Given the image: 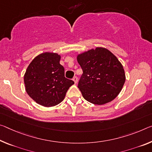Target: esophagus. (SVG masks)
<instances>
[{
	"mask_svg": "<svg viewBox=\"0 0 152 152\" xmlns=\"http://www.w3.org/2000/svg\"><path fill=\"white\" fill-rule=\"evenodd\" d=\"M72 80H73V81L74 82V83H75V84H76L77 83H78V78H77L76 76H74V78H73V79H72Z\"/></svg>",
	"mask_w": 152,
	"mask_h": 152,
	"instance_id": "34e87169",
	"label": "esophagus"
}]
</instances>
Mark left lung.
<instances>
[{
	"mask_svg": "<svg viewBox=\"0 0 152 152\" xmlns=\"http://www.w3.org/2000/svg\"><path fill=\"white\" fill-rule=\"evenodd\" d=\"M77 61L83 71L78 87L85 99L103 105L118 95L126 76L123 66L112 52L97 47L78 55Z\"/></svg>",
	"mask_w": 152,
	"mask_h": 152,
	"instance_id": "left-lung-1",
	"label": "left lung"
}]
</instances>
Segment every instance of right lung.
<instances>
[{"label":"right lung","instance_id":"1","mask_svg":"<svg viewBox=\"0 0 152 152\" xmlns=\"http://www.w3.org/2000/svg\"><path fill=\"white\" fill-rule=\"evenodd\" d=\"M61 56L46 52L38 55L29 65L24 74L28 95L45 107L55 106L64 100L73 80L65 77L64 67L59 64Z\"/></svg>","mask_w":152,"mask_h":152}]
</instances>
